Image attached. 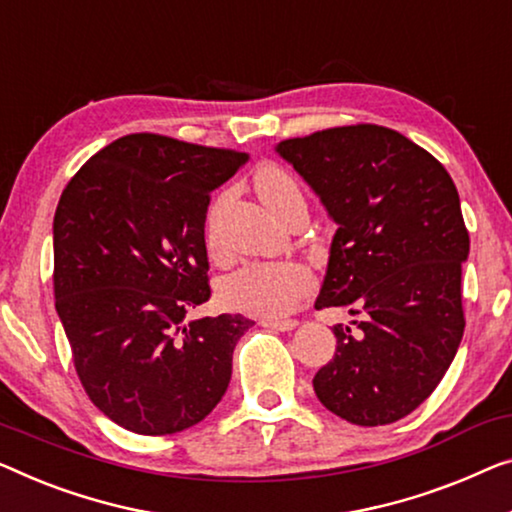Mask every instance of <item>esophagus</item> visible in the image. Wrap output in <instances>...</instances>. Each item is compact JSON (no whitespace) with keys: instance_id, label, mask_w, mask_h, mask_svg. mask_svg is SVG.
<instances>
[{"instance_id":"34e87169","label":"esophagus","mask_w":512,"mask_h":512,"mask_svg":"<svg viewBox=\"0 0 512 512\" xmlns=\"http://www.w3.org/2000/svg\"><path fill=\"white\" fill-rule=\"evenodd\" d=\"M262 326L271 331H294L299 322L296 319H262Z\"/></svg>"}]
</instances>
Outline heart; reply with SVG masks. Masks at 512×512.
<instances>
[{
    "mask_svg": "<svg viewBox=\"0 0 512 512\" xmlns=\"http://www.w3.org/2000/svg\"><path fill=\"white\" fill-rule=\"evenodd\" d=\"M255 190L264 207L280 220L303 202V193L292 174L282 167H262L255 177ZM310 273L294 262L246 264L223 278L218 287L227 308L259 317H285L296 301L308 292Z\"/></svg>",
    "mask_w": 512,
    "mask_h": 512,
    "instance_id": "1",
    "label": "heart"
}]
</instances>
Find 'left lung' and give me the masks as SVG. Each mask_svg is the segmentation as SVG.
Masks as SVG:
<instances>
[{
  "mask_svg": "<svg viewBox=\"0 0 512 512\" xmlns=\"http://www.w3.org/2000/svg\"><path fill=\"white\" fill-rule=\"evenodd\" d=\"M338 225L315 308H349L335 354L312 379L319 402L363 427L430 395L464 333L460 195L437 158L391 128H329L276 144Z\"/></svg>",
  "mask_w": 512,
  "mask_h": 512,
  "instance_id": "obj_1",
  "label": "left lung"
}]
</instances>
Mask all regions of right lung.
I'll use <instances>...</instances> for the list:
<instances>
[{
	"label": "right lung",
	"mask_w": 512,
	"mask_h": 512,
	"mask_svg": "<svg viewBox=\"0 0 512 512\" xmlns=\"http://www.w3.org/2000/svg\"><path fill=\"white\" fill-rule=\"evenodd\" d=\"M248 154L135 133L91 156L52 223L55 308L89 400L126 430L174 434L223 400L243 315L209 301L211 190Z\"/></svg>",
	"instance_id": "1"
}]
</instances>
